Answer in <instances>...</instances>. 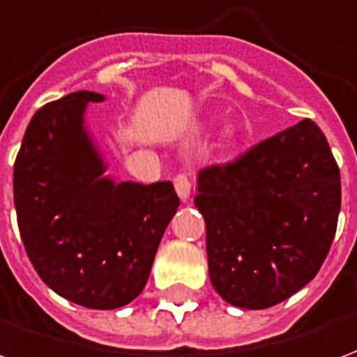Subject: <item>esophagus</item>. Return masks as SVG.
<instances>
[{
  "label": "esophagus",
  "instance_id": "34e87169",
  "mask_svg": "<svg viewBox=\"0 0 357 357\" xmlns=\"http://www.w3.org/2000/svg\"><path fill=\"white\" fill-rule=\"evenodd\" d=\"M174 185H176V193H178L179 199H181V201H187V199H189V195H191V181H189V178H187L185 174H179V176H176V179H174Z\"/></svg>",
  "mask_w": 357,
  "mask_h": 357
}]
</instances>
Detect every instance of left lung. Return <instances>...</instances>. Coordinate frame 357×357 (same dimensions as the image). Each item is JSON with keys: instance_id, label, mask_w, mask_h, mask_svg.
I'll use <instances>...</instances> for the list:
<instances>
[{"instance_id": "8db88e82", "label": "left lung", "mask_w": 357, "mask_h": 357, "mask_svg": "<svg viewBox=\"0 0 357 357\" xmlns=\"http://www.w3.org/2000/svg\"><path fill=\"white\" fill-rule=\"evenodd\" d=\"M195 206L212 287L231 306L264 310L317 275L337 231L340 172L327 137L304 118L237 162L199 172Z\"/></svg>"}]
</instances>
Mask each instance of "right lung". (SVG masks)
Here are the masks:
<instances>
[{"instance_id": "right-lung-1", "label": "right lung", "mask_w": 357, "mask_h": 357, "mask_svg": "<svg viewBox=\"0 0 357 357\" xmlns=\"http://www.w3.org/2000/svg\"><path fill=\"white\" fill-rule=\"evenodd\" d=\"M95 91H74L36 112L13 168L20 239L42 281L93 310L137 298L179 199L172 181L107 176L86 122Z\"/></svg>"}]
</instances>
